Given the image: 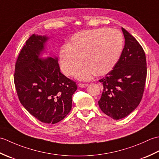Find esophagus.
<instances>
[{
	"label": "esophagus",
	"instance_id": "1",
	"mask_svg": "<svg viewBox=\"0 0 159 159\" xmlns=\"http://www.w3.org/2000/svg\"><path fill=\"white\" fill-rule=\"evenodd\" d=\"M89 85L88 83H79V87H82V88H84V87H86Z\"/></svg>",
	"mask_w": 159,
	"mask_h": 159
}]
</instances>
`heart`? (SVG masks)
<instances>
[{"label":"heart","instance_id":"heart-1","mask_svg":"<svg viewBox=\"0 0 159 159\" xmlns=\"http://www.w3.org/2000/svg\"><path fill=\"white\" fill-rule=\"evenodd\" d=\"M124 47V38L117 29L100 28L86 30L74 34L68 45L59 53L60 67L66 76L78 72L79 79L88 80L93 74L103 76L110 72L119 61Z\"/></svg>","mask_w":159,"mask_h":159}]
</instances>
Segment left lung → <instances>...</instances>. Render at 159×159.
Segmentation results:
<instances>
[{
  "label": "left lung",
  "mask_w": 159,
  "mask_h": 159,
  "mask_svg": "<svg viewBox=\"0 0 159 159\" xmlns=\"http://www.w3.org/2000/svg\"><path fill=\"white\" fill-rule=\"evenodd\" d=\"M125 46L117 65L99 80L103 92L98 104L101 111L114 120L128 116L139 105L146 84V57L137 40L124 28Z\"/></svg>",
  "instance_id": "left-lung-1"
}]
</instances>
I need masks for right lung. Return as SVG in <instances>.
<instances>
[{"label": "right lung", "instance_id": "obj_1", "mask_svg": "<svg viewBox=\"0 0 159 159\" xmlns=\"http://www.w3.org/2000/svg\"><path fill=\"white\" fill-rule=\"evenodd\" d=\"M47 37L32 35L19 53L13 79L20 102L40 121L55 124L72 109L76 82L61 72L57 58L39 59Z\"/></svg>", "mask_w": 159, "mask_h": 159}]
</instances>
